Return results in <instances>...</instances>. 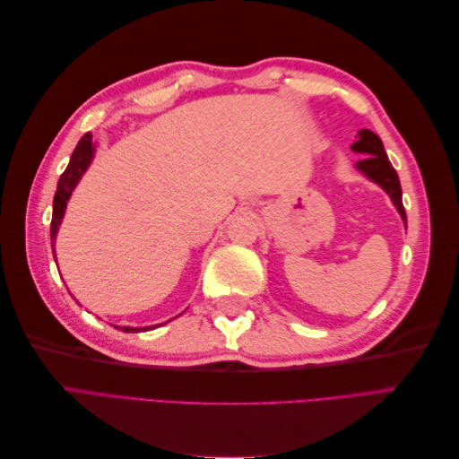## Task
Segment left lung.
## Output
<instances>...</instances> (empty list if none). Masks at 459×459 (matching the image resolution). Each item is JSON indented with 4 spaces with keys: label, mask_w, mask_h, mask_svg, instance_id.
<instances>
[{
    "label": "left lung",
    "mask_w": 459,
    "mask_h": 459,
    "mask_svg": "<svg viewBox=\"0 0 459 459\" xmlns=\"http://www.w3.org/2000/svg\"><path fill=\"white\" fill-rule=\"evenodd\" d=\"M351 149L354 152H359V155H366L354 164V169L362 176H366L369 182L377 184L386 193V195L391 197L400 218L404 220V224H406V211H404V204H402L400 179H398L396 170L393 169L391 160H388V157H386L381 137L375 132L364 128L358 132L356 142L352 143Z\"/></svg>",
    "instance_id": "8db88e82"
}]
</instances>
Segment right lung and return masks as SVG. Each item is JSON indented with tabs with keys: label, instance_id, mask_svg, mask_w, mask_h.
Instances as JSON below:
<instances>
[{
	"label": "right lung",
	"instance_id": "add662e5",
	"mask_svg": "<svg viewBox=\"0 0 459 459\" xmlns=\"http://www.w3.org/2000/svg\"><path fill=\"white\" fill-rule=\"evenodd\" d=\"M95 145L97 143L93 142V135L91 134H86L84 137H82V140L78 142V145L73 151L71 162H68L66 170L61 174L59 182H57V191H55V197H53V218H51V248H53V258L55 260H57V255H55V239H57L59 226H61V221H63L65 212H66V203H68V199H71L73 191L76 189L82 176H84L86 170L90 169V164H91L93 155H95ZM68 293H71V290H68ZM166 324H169V322H166ZM159 325H162V324H159ZM159 325H147V327L115 325V329H120L124 333H142V331L155 329Z\"/></svg>",
	"mask_w": 459,
	"mask_h": 459
}]
</instances>
